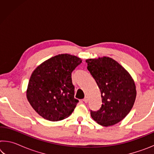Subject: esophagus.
<instances>
[{"label":"esophagus","mask_w":154,"mask_h":154,"mask_svg":"<svg viewBox=\"0 0 154 154\" xmlns=\"http://www.w3.org/2000/svg\"><path fill=\"white\" fill-rule=\"evenodd\" d=\"M83 101L85 103H87L88 101V97L87 96H85V97L83 99Z\"/></svg>","instance_id":"1"}]
</instances>
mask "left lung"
Instances as JSON below:
<instances>
[{"mask_svg":"<svg viewBox=\"0 0 154 154\" xmlns=\"http://www.w3.org/2000/svg\"><path fill=\"white\" fill-rule=\"evenodd\" d=\"M87 69L100 89L102 105L91 111L94 120L103 126L118 124L131 110L136 99L133 79L118 62L109 57L88 59Z\"/></svg>","mask_w":154,"mask_h":154,"instance_id":"obj_1","label":"left lung"}]
</instances>
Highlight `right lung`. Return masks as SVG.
Masks as SVG:
<instances>
[{"instance_id": "add662e5", "label": "right lung", "mask_w": 154, "mask_h": 154, "mask_svg": "<svg viewBox=\"0 0 154 154\" xmlns=\"http://www.w3.org/2000/svg\"><path fill=\"white\" fill-rule=\"evenodd\" d=\"M82 61L75 56L59 54L43 62L32 72L26 97L40 116L57 122L72 113L79 100L74 98L71 73Z\"/></svg>"}]
</instances>
